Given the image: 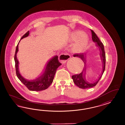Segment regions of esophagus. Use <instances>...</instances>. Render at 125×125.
Instances as JSON below:
<instances>
[{
	"label": "esophagus",
	"mask_w": 125,
	"mask_h": 125,
	"mask_svg": "<svg viewBox=\"0 0 125 125\" xmlns=\"http://www.w3.org/2000/svg\"><path fill=\"white\" fill-rule=\"evenodd\" d=\"M70 58V55L67 53H64L61 54L59 57V60L60 61L61 63L64 64L66 63V62L68 61Z\"/></svg>",
	"instance_id": "34e87169"
}]
</instances>
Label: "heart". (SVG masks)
<instances>
[{"instance_id":"obj_1","label":"heart","mask_w":125,"mask_h":125,"mask_svg":"<svg viewBox=\"0 0 125 125\" xmlns=\"http://www.w3.org/2000/svg\"><path fill=\"white\" fill-rule=\"evenodd\" d=\"M70 39L72 41L76 42L72 46L73 51L76 53H82L87 48L89 38L87 34L81 31H76L70 35Z\"/></svg>"}]
</instances>
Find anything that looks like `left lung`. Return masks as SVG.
<instances>
[{
  "mask_svg": "<svg viewBox=\"0 0 125 125\" xmlns=\"http://www.w3.org/2000/svg\"><path fill=\"white\" fill-rule=\"evenodd\" d=\"M92 32V38L93 42L96 44V46L98 47L99 49L100 50V56L101 58V60H102L103 63V68L102 72L100 75L98 79L95 82L93 83H89L87 82L86 80L85 76V71L86 70V66H85V62H86V59H85V53H76L73 56L74 57H78L80 59H81L84 63V68H83V71L80 73L79 74H76L72 76V79L73 80L74 83L76 84V85L81 88L82 89H86L88 88L91 87H94L96 85V84L98 83V81L100 78H101L105 70V51L104 49V46L102 42H101L100 41L99 39L98 38V36L95 34L94 32L92 30H90Z\"/></svg>",
  "mask_w": 125,
  "mask_h": 125,
  "instance_id": "1",
  "label": "left lung"
}]
</instances>
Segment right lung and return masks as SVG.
I'll use <instances>...</instances> for the list:
<instances>
[{
    "label": "right lung",
    "mask_w": 125,
    "mask_h": 125,
    "mask_svg": "<svg viewBox=\"0 0 125 125\" xmlns=\"http://www.w3.org/2000/svg\"><path fill=\"white\" fill-rule=\"evenodd\" d=\"M29 35V31H27L26 34L24 35L21 40L24 38H26ZM18 44L19 43L16 47L14 57L16 73L17 77L30 91H40L46 89L53 83L57 68L61 65L58 60V56L55 55L49 61L42 74L38 78L35 79L27 80L23 77L19 72L18 69L19 61L16 57V54L18 51Z\"/></svg>",
    "instance_id": "1"
}]
</instances>
